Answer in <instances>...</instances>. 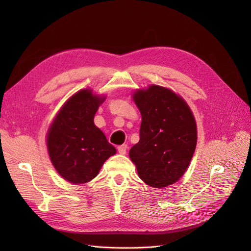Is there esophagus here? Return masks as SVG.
<instances>
[{"label":"esophagus","instance_id":"34e87169","mask_svg":"<svg viewBox=\"0 0 251 251\" xmlns=\"http://www.w3.org/2000/svg\"><path fill=\"white\" fill-rule=\"evenodd\" d=\"M117 150H118V153H119V154L125 155V154L126 153L127 146H126V144H123V146H119V147L117 148Z\"/></svg>","mask_w":251,"mask_h":251}]
</instances>
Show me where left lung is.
<instances>
[{
    "label": "left lung",
    "mask_w": 251,
    "mask_h": 251,
    "mask_svg": "<svg viewBox=\"0 0 251 251\" xmlns=\"http://www.w3.org/2000/svg\"><path fill=\"white\" fill-rule=\"evenodd\" d=\"M133 100L141 113L139 142L130 158L140 179L162 188L177 182L191 162L197 144L195 117L183 98L151 85L137 90Z\"/></svg>",
    "instance_id": "1"
}]
</instances>
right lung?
<instances>
[{
  "mask_svg": "<svg viewBox=\"0 0 251 251\" xmlns=\"http://www.w3.org/2000/svg\"><path fill=\"white\" fill-rule=\"evenodd\" d=\"M103 100V96L89 89L78 91L66 101L48 130L51 162L60 176L73 184L95 178L104 161L116 153L94 125V116Z\"/></svg>",
  "mask_w": 251,
  "mask_h": 251,
  "instance_id": "add662e5",
  "label": "right lung"
}]
</instances>
